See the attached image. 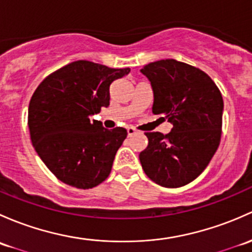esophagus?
<instances>
[{
  "instance_id": "34e87169",
  "label": "esophagus",
  "mask_w": 252,
  "mask_h": 252,
  "mask_svg": "<svg viewBox=\"0 0 252 252\" xmlns=\"http://www.w3.org/2000/svg\"><path fill=\"white\" fill-rule=\"evenodd\" d=\"M126 131H128V136H133L134 134H136V129L133 128V126H129Z\"/></svg>"
}]
</instances>
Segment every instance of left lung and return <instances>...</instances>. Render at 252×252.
Here are the masks:
<instances>
[{"instance_id":"8db88e82","label":"left lung","mask_w":252,"mask_h":252,"mask_svg":"<svg viewBox=\"0 0 252 252\" xmlns=\"http://www.w3.org/2000/svg\"><path fill=\"white\" fill-rule=\"evenodd\" d=\"M141 72L155 94L153 115L173 124L169 134L145 133L142 169L160 186H185L203 173L221 141V92L200 68L174 59L148 63Z\"/></svg>"}]
</instances>
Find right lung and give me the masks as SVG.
Listing matches in <instances>:
<instances>
[{
  "label": "right lung",
  "mask_w": 252,
  "mask_h": 252,
  "mask_svg": "<svg viewBox=\"0 0 252 252\" xmlns=\"http://www.w3.org/2000/svg\"><path fill=\"white\" fill-rule=\"evenodd\" d=\"M129 72V67L78 60L50 73L36 88L28 116L31 142L63 184L88 189L110 175L128 133L121 126L108 130L89 117L110 105V86Z\"/></svg>",
  "instance_id": "obj_1"
}]
</instances>
